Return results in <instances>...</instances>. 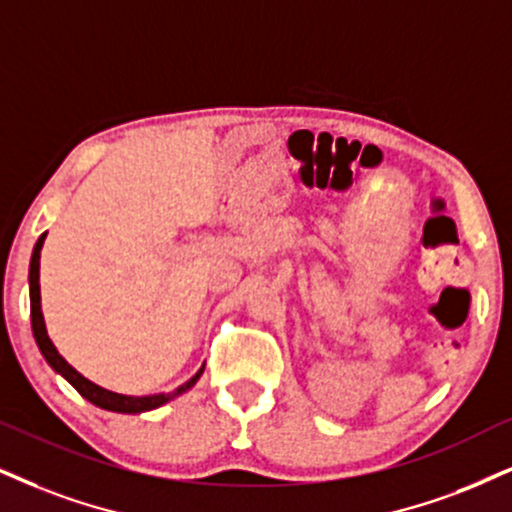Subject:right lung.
Masks as SVG:
<instances>
[{
  "mask_svg": "<svg viewBox=\"0 0 512 512\" xmlns=\"http://www.w3.org/2000/svg\"><path fill=\"white\" fill-rule=\"evenodd\" d=\"M42 244H44V235L37 239L35 251H33V261H30V320H33V334H35L37 346H40L42 356L47 358V363L52 365L56 372H61V375L66 377V380L71 382L75 389H78L80 396H85V399L94 403V406L106 408V410H116V413H144V410L159 408V406H163V403H168L170 399H175V396L185 394L189 387H194V382L199 380L204 368H201L197 375L192 377V380L182 384V387L170 391V394H154V396L113 394V391L102 389V387H97L94 382L85 380L78 370L71 368V365L66 363V358L56 351V346L52 344V339H49V334H47V327H44L42 306H40V251H42Z\"/></svg>",
  "mask_w": 512,
  "mask_h": 512,
  "instance_id": "obj_1",
  "label": "right lung"
}]
</instances>
